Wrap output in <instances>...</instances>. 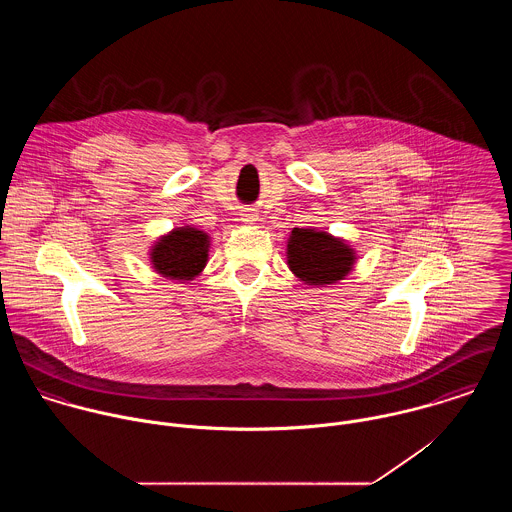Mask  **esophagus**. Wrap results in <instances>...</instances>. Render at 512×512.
I'll return each instance as SVG.
<instances>
[{
    "instance_id": "34e87169",
    "label": "esophagus",
    "mask_w": 512,
    "mask_h": 512,
    "mask_svg": "<svg viewBox=\"0 0 512 512\" xmlns=\"http://www.w3.org/2000/svg\"><path fill=\"white\" fill-rule=\"evenodd\" d=\"M240 220H242L244 224H250V226H252V224L258 222V213H256L254 209H246V211L240 213Z\"/></svg>"
}]
</instances>
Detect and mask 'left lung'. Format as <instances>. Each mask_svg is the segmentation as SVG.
Masks as SVG:
<instances>
[{"label":"left lung","mask_w":512,"mask_h":512,"mask_svg":"<svg viewBox=\"0 0 512 512\" xmlns=\"http://www.w3.org/2000/svg\"><path fill=\"white\" fill-rule=\"evenodd\" d=\"M359 260L357 250L341 236L315 226L293 228L286 242V264L309 288H329L345 280Z\"/></svg>","instance_id":"8db88e82"}]
</instances>
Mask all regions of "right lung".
<instances>
[{"instance_id":"right-lung-1","label":"right lung","mask_w":512,"mask_h":512,"mask_svg":"<svg viewBox=\"0 0 512 512\" xmlns=\"http://www.w3.org/2000/svg\"><path fill=\"white\" fill-rule=\"evenodd\" d=\"M209 252V232L193 224H183L157 236L147 250V258L159 278L191 284L203 274L209 262Z\"/></svg>"}]
</instances>
